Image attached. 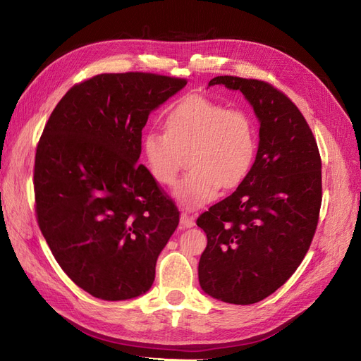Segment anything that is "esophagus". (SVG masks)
Here are the masks:
<instances>
[{
    "label": "esophagus",
    "instance_id": "34e87169",
    "mask_svg": "<svg viewBox=\"0 0 361 361\" xmlns=\"http://www.w3.org/2000/svg\"><path fill=\"white\" fill-rule=\"evenodd\" d=\"M195 223H194V218L190 216L187 212H182L180 214V226L185 227V228H190L192 227Z\"/></svg>",
    "mask_w": 361,
    "mask_h": 361
}]
</instances>
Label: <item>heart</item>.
Here are the masks:
<instances>
[{
  "instance_id": "heart-1",
  "label": "heart",
  "mask_w": 361,
  "mask_h": 361,
  "mask_svg": "<svg viewBox=\"0 0 361 361\" xmlns=\"http://www.w3.org/2000/svg\"><path fill=\"white\" fill-rule=\"evenodd\" d=\"M257 128L243 108L200 94L183 97L166 116V130L150 129L141 152L154 179L173 185L188 155L191 169L174 187V197L187 209L216 199L220 188H235L253 169Z\"/></svg>"
}]
</instances>
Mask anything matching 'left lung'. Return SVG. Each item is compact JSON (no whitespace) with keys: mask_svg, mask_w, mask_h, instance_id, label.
<instances>
[{"mask_svg":"<svg viewBox=\"0 0 361 361\" xmlns=\"http://www.w3.org/2000/svg\"><path fill=\"white\" fill-rule=\"evenodd\" d=\"M239 90L260 122L253 169L233 194L197 218L207 245L199 281L211 297L255 304L293 274L312 244L322 202L321 155L312 129L274 85L215 76L209 85Z\"/></svg>","mask_w":361,"mask_h":361,"instance_id":"8db88e82","label":"left lung"}]
</instances>
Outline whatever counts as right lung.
Instances as JSON below:
<instances>
[{"instance_id": "right-lung-1", "label": "right lung", "mask_w": 361, "mask_h": 361, "mask_svg": "<svg viewBox=\"0 0 361 361\" xmlns=\"http://www.w3.org/2000/svg\"><path fill=\"white\" fill-rule=\"evenodd\" d=\"M187 85L174 76L101 73L54 108L36 149L37 223L61 269L106 301L146 293L179 211L137 164L149 114Z\"/></svg>"}]
</instances>
